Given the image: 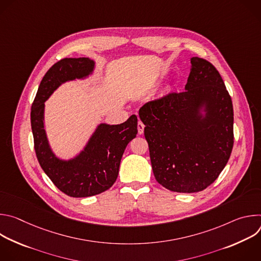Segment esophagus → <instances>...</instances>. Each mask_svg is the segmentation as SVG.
Wrapping results in <instances>:
<instances>
[{"instance_id":"obj_1","label":"esophagus","mask_w":261,"mask_h":261,"mask_svg":"<svg viewBox=\"0 0 261 261\" xmlns=\"http://www.w3.org/2000/svg\"><path fill=\"white\" fill-rule=\"evenodd\" d=\"M137 130H138V134L141 135L143 133V130H144V125L141 121H138V124H137Z\"/></svg>"}]
</instances>
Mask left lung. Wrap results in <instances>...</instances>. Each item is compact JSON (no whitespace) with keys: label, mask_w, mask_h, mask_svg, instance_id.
Instances as JSON below:
<instances>
[{"label":"left lung","mask_w":261,"mask_h":261,"mask_svg":"<svg viewBox=\"0 0 261 261\" xmlns=\"http://www.w3.org/2000/svg\"><path fill=\"white\" fill-rule=\"evenodd\" d=\"M184 92L143 104L139 118L157 181L166 189L194 193L207 188L227 164L233 147V107L220 73L208 61L191 59ZM208 114L203 121L197 109Z\"/></svg>","instance_id":"1"}]
</instances>
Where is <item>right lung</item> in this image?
Wrapping results in <instances>:
<instances>
[{"label":"right lung","mask_w":261,"mask_h":261,"mask_svg":"<svg viewBox=\"0 0 261 261\" xmlns=\"http://www.w3.org/2000/svg\"><path fill=\"white\" fill-rule=\"evenodd\" d=\"M93 67L88 58L60 60L45 73L31 108L37 159L56 187L71 197H89L109 189L118 177L127 144L137 134V117L132 115L120 125L101 124L75 159L61 161L51 153L43 125L44 101L62 83L87 76Z\"/></svg>","instance_id":"add662e5"}]
</instances>
